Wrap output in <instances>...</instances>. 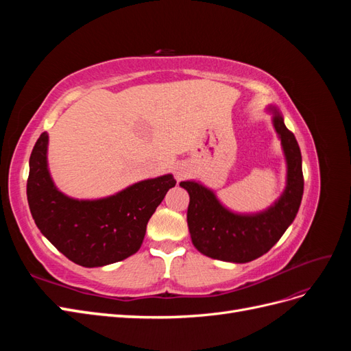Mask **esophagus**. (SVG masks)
<instances>
[{"mask_svg": "<svg viewBox=\"0 0 351 351\" xmlns=\"http://www.w3.org/2000/svg\"><path fill=\"white\" fill-rule=\"evenodd\" d=\"M187 174H189V173H187V168H186V167H183V165L177 167V168H176V171H174V176H176V178H177V180H183Z\"/></svg>", "mask_w": 351, "mask_h": 351, "instance_id": "1", "label": "esophagus"}]
</instances>
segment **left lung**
<instances>
[{
	"label": "left lung",
	"mask_w": 351,
	"mask_h": 351,
	"mask_svg": "<svg viewBox=\"0 0 351 351\" xmlns=\"http://www.w3.org/2000/svg\"><path fill=\"white\" fill-rule=\"evenodd\" d=\"M287 161V186L281 197L267 210L240 215L219 204L212 190L196 182H182L190 196L187 226L195 247L212 259L246 263L267 253L294 221L303 196L302 154L282 115L274 111Z\"/></svg>",
	"instance_id": "left-lung-1"
}]
</instances>
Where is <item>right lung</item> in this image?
<instances>
[{
	"label": "right lung",
	"instance_id": "1",
	"mask_svg": "<svg viewBox=\"0 0 351 351\" xmlns=\"http://www.w3.org/2000/svg\"><path fill=\"white\" fill-rule=\"evenodd\" d=\"M48 134L36 141L29 159L27 202L35 224L71 262L104 267L141 249L147 221L167 192L171 174L136 183L110 197L77 200L54 186L47 164Z\"/></svg>",
	"mask_w": 351,
	"mask_h": 351
}]
</instances>
